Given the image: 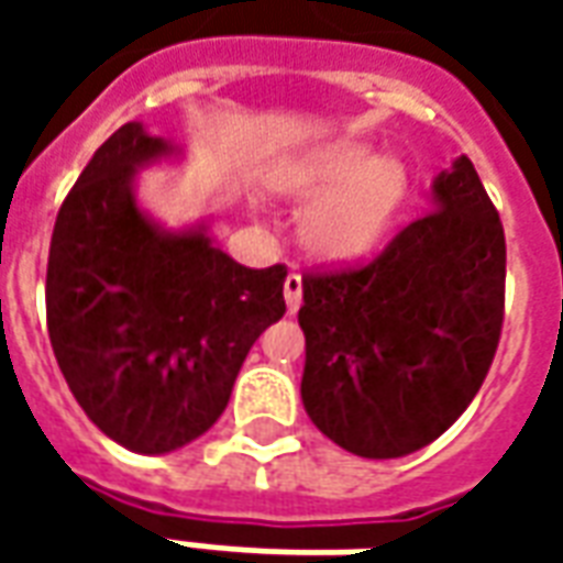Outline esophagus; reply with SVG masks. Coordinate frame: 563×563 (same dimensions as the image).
<instances>
[{"label": "esophagus", "mask_w": 563, "mask_h": 563, "mask_svg": "<svg viewBox=\"0 0 563 563\" xmlns=\"http://www.w3.org/2000/svg\"><path fill=\"white\" fill-rule=\"evenodd\" d=\"M283 295H286L289 313H295V310L301 307V295H305V280H301V274H289V277H286V283H283Z\"/></svg>", "instance_id": "obj_1"}]
</instances>
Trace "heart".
Listing matches in <instances>:
<instances>
[{
  "label": "heart",
  "instance_id": "heart-1",
  "mask_svg": "<svg viewBox=\"0 0 563 563\" xmlns=\"http://www.w3.org/2000/svg\"><path fill=\"white\" fill-rule=\"evenodd\" d=\"M280 189L313 201L305 238L319 256L353 262L389 232L407 201V172L365 144H338L280 174Z\"/></svg>",
  "mask_w": 563,
  "mask_h": 563
}]
</instances>
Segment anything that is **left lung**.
Here are the masks:
<instances>
[{"instance_id":"1","label":"left lung","mask_w":563,"mask_h":563,"mask_svg":"<svg viewBox=\"0 0 563 563\" xmlns=\"http://www.w3.org/2000/svg\"><path fill=\"white\" fill-rule=\"evenodd\" d=\"M507 241L467 156L434 180V210L377 256L307 271L301 401L362 459H401L476 398L504 329Z\"/></svg>"}]
</instances>
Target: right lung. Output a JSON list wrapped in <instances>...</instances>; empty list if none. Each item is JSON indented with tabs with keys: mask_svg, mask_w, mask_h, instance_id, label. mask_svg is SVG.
I'll return each mask as SVG.
<instances>
[{
	"mask_svg": "<svg viewBox=\"0 0 563 563\" xmlns=\"http://www.w3.org/2000/svg\"><path fill=\"white\" fill-rule=\"evenodd\" d=\"M141 123L96 150L56 213L47 334L84 413L120 446L162 455L217 422L250 346L286 313V265L244 268L201 229L165 234L132 198L168 153Z\"/></svg>",
	"mask_w": 563,
	"mask_h": 563,
	"instance_id": "right-lung-1",
	"label": "right lung"
}]
</instances>
